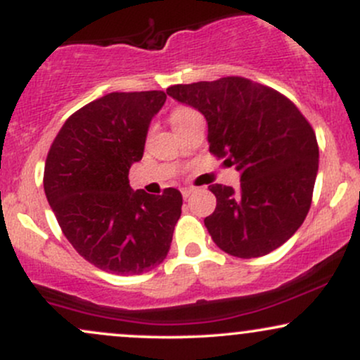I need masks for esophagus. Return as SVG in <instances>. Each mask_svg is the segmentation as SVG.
<instances>
[{
  "instance_id": "obj_1",
  "label": "esophagus",
  "mask_w": 360,
  "mask_h": 360,
  "mask_svg": "<svg viewBox=\"0 0 360 360\" xmlns=\"http://www.w3.org/2000/svg\"><path fill=\"white\" fill-rule=\"evenodd\" d=\"M181 193H183V198H189L194 193V188H183Z\"/></svg>"
}]
</instances>
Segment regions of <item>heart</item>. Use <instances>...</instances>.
<instances>
[{
    "mask_svg": "<svg viewBox=\"0 0 360 360\" xmlns=\"http://www.w3.org/2000/svg\"><path fill=\"white\" fill-rule=\"evenodd\" d=\"M196 111L188 108V106H179V108L172 110L171 113V125L174 127V130H177L179 127H183L188 120H191L193 117H196Z\"/></svg>",
    "mask_w": 360,
    "mask_h": 360,
    "instance_id": "heart-1",
    "label": "heart"
}]
</instances>
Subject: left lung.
<instances>
[{"instance_id": "obj_1", "label": "left lung", "mask_w": 360, "mask_h": 360, "mask_svg": "<svg viewBox=\"0 0 360 360\" xmlns=\"http://www.w3.org/2000/svg\"><path fill=\"white\" fill-rule=\"evenodd\" d=\"M167 94L200 111L210 152L240 172V186L213 184L217 208L205 218L226 254L266 255L295 235L311 206L318 172L315 131L295 103L245 77L176 84Z\"/></svg>"}]
</instances>
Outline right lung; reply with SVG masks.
<instances>
[{"mask_svg": "<svg viewBox=\"0 0 360 360\" xmlns=\"http://www.w3.org/2000/svg\"><path fill=\"white\" fill-rule=\"evenodd\" d=\"M164 91L110 93L71 115L45 160L44 189L62 233L88 262L118 276L159 266L171 249L183 196L134 191L128 172L143 155Z\"/></svg>", "mask_w": 360, "mask_h": 360, "instance_id": "add662e5", "label": "right lung"}]
</instances>
